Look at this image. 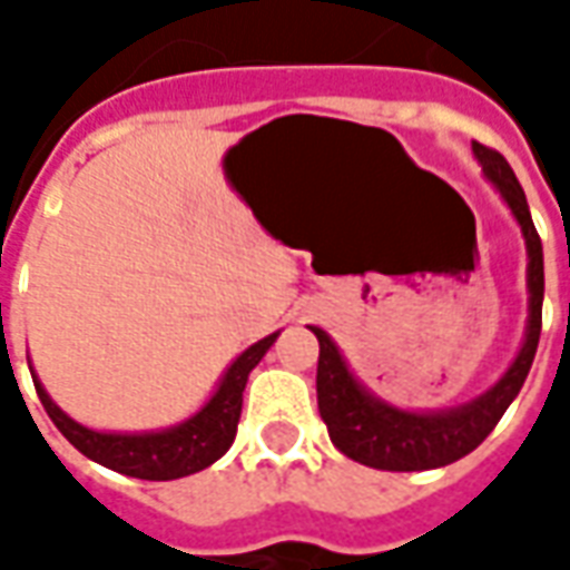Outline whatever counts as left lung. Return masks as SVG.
I'll list each match as a JSON object with an SVG mask.
<instances>
[{
    "label": "left lung",
    "instance_id": "left-lung-1",
    "mask_svg": "<svg viewBox=\"0 0 570 570\" xmlns=\"http://www.w3.org/2000/svg\"><path fill=\"white\" fill-rule=\"evenodd\" d=\"M473 158L482 167V176L513 213L528 253L525 338L501 379L461 406L400 409L372 394L360 382L347 366L345 354L333 342V335L321 326H311V333L321 342L317 406H321V419L330 428V440L342 454L375 470H396V473L433 470L473 452L522 391L538 354L540 314H543V247H540L538 228L531 223L525 191L501 151L473 142Z\"/></svg>",
    "mask_w": 570,
    "mask_h": 570
}]
</instances>
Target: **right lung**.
<instances>
[{
  "mask_svg": "<svg viewBox=\"0 0 570 570\" xmlns=\"http://www.w3.org/2000/svg\"><path fill=\"white\" fill-rule=\"evenodd\" d=\"M281 330L259 338L256 345L240 351L232 366L223 372L219 384L213 387L207 403L188 415L179 424L161 430H140V433H118V430H94L69 419L63 409L48 396V391L32 372L36 394L42 400L48 419L55 421L57 430L67 436L85 458L97 464L109 466L116 473L137 479H151V482H167V479L191 476L213 461H219L232 442H235L237 421H240V406H244V387H247L249 372L259 366V360L268 354V347L277 342Z\"/></svg>",
  "mask_w": 570,
  "mask_h": 570,
  "instance_id": "add662e5",
  "label": "right lung"
}]
</instances>
